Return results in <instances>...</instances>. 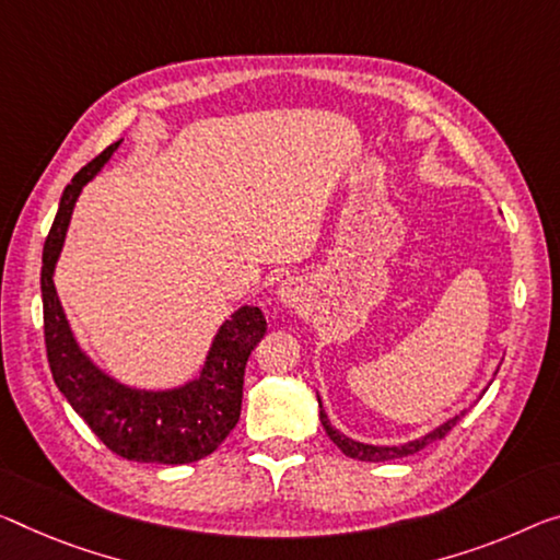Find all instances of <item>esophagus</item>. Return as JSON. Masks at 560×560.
I'll use <instances>...</instances> for the list:
<instances>
[{"mask_svg": "<svg viewBox=\"0 0 560 560\" xmlns=\"http://www.w3.org/2000/svg\"><path fill=\"white\" fill-rule=\"evenodd\" d=\"M278 298H280V303H285V305H292V307L300 305L303 303V282H300L298 278H288L280 285Z\"/></svg>", "mask_w": 560, "mask_h": 560, "instance_id": "1", "label": "esophagus"}]
</instances>
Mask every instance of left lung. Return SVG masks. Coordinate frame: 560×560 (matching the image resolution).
I'll list each match as a JSON object with an SVG mask.
<instances>
[{"label": "left lung", "mask_w": 560, "mask_h": 560, "mask_svg": "<svg viewBox=\"0 0 560 560\" xmlns=\"http://www.w3.org/2000/svg\"><path fill=\"white\" fill-rule=\"evenodd\" d=\"M317 402H320V398H317ZM463 416H466V410L458 412V416H455V418H451L448 423H443L441 428H435L433 433H428V435H423V438H418V441H410V443H406V445H365V443L352 441V438H348V435H342L340 430H335V428L330 425L328 416H325L323 406H320V420H323V428L328 430L330 441H332L335 445H338V448H340L342 453H346L348 458L368 460V463L395 460V458H406V455L418 453L420 448H425L428 443L441 441V438H445V433H448V430H453V428H455V423H458V420H460Z\"/></svg>", "instance_id": "left-lung-1"}]
</instances>
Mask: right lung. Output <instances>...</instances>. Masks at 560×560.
<instances>
[{
    "label": "right lung",
    "instance_id": "obj_1",
    "mask_svg": "<svg viewBox=\"0 0 560 560\" xmlns=\"http://www.w3.org/2000/svg\"><path fill=\"white\" fill-rule=\"evenodd\" d=\"M119 142L100 152L65 187L47 235L42 253L47 360L59 393L112 453L137 463L179 466L210 455L237 425L247 358L268 332V323L260 307H240L220 328L200 377L177 390L150 393L127 388L92 365V360L77 346L51 275L62 253L77 197L112 158Z\"/></svg>",
    "mask_w": 560,
    "mask_h": 560
}]
</instances>
